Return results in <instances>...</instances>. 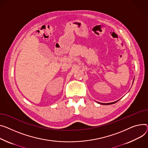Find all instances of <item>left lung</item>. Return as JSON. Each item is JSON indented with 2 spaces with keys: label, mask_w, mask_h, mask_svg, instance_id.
<instances>
[{
  "label": "left lung",
  "mask_w": 148,
  "mask_h": 148,
  "mask_svg": "<svg viewBox=\"0 0 148 148\" xmlns=\"http://www.w3.org/2000/svg\"><path fill=\"white\" fill-rule=\"evenodd\" d=\"M119 101H115V102H111V103H100V102H98L99 103H100V104H101V105H111V104H113V103H116V102H118Z\"/></svg>",
  "instance_id": "obj_1"
}]
</instances>
